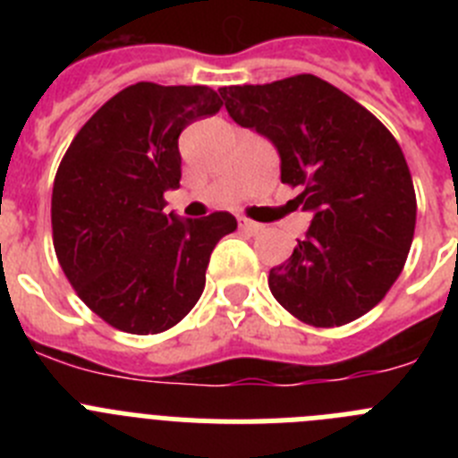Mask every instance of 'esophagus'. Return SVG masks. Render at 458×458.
Wrapping results in <instances>:
<instances>
[{"instance_id":"1","label":"esophagus","mask_w":458,"mask_h":458,"mask_svg":"<svg viewBox=\"0 0 458 458\" xmlns=\"http://www.w3.org/2000/svg\"><path fill=\"white\" fill-rule=\"evenodd\" d=\"M238 225H241L242 232H248V233H259L261 229H264V226L259 225V222L248 220V217H241V220H238Z\"/></svg>"}]
</instances>
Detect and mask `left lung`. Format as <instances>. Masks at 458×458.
Instances as JSON below:
<instances>
[{
    "mask_svg": "<svg viewBox=\"0 0 458 458\" xmlns=\"http://www.w3.org/2000/svg\"><path fill=\"white\" fill-rule=\"evenodd\" d=\"M242 128L268 137L282 183L311 210L293 254L268 275L270 293L314 327L351 323L378 305L406 264L418 201L402 147L369 109L317 75L222 87Z\"/></svg>",
    "mask_w": 458,
    "mask_h": 458,
    "instance_id": "8db88e82",
    "label": "left lung"
}]
</instances>
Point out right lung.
Instances as JSON below:
<instances>
[{"mask_svg": "<svg viewBox=\"0 0 458 458\" xmlns=\"http://www.w3.org/2000/svg\"><path fill=\"white\" fill-rule=\"evenodd\" d=\"M213 89L125 87L80 128L52 188V242L84 305L131 335H157L197 305L210 252L236 232L217 210L201 220L165 213L179 188V135L220 112Z\"/></svg>", "mask_w": 458, "mask_h": 458, "instance_id": "obj_1", "label": "right lung"}]
</instances>
